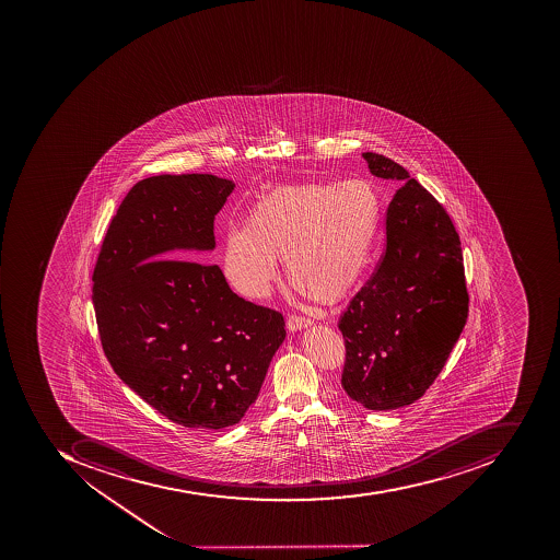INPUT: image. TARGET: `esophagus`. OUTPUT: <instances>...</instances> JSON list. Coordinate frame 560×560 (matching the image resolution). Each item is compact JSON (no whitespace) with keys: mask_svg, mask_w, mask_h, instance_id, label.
Segmentation results:
<instances>
[{"mask_svg":"<svg viewBox=\"0 0 560 560\" xmlns=\"http://www.w3.org/2000/svg\"><path fill=\"white\" fill-rule=\"evenodd\" d=\"M288 330H291V332H296V330L305 329V327L312 326V322H310V318L300 317V315H290L288 317Z\"/></svg>","mask_w":560,"mask_h":560,"instance_id":"obj_1","label":"esophagus"}]
</instances>
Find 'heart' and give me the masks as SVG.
Masks as SVG:
<instances>
[{
  "label": "heart",
  "mask_w": 560,
  "mask_h": 560,
  "mask_svg": "<svg viewBox=\"0 0 560 560\" xmlns=\"http://www.w3.org/2000/svg\"><path fill=\"white\" fill-rule=\"evenodd\" d=\"M381 214V195L361 179L276 188L252 207L245 226L224 234V276L242 296L266 300L279 281L276 258H284L294 290L339 302L365 278Z\"/></svg>",
  "instance_id": "heart-1"
}]
</instances>
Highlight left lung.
<instances>
[{"label": "left lung", "instance_id": "8db88e82", "mask_svg": "<svg viewBox=\"0 0 560 560\" xmlns=\"http://www.w3.org/2000/svg\"><path fill=\"white\" fill-rule=\"evenodd\" d=\"M370 173L396 183L377 272L339 318L342 389L373 411L423 396L465 329L468 291L456 228L444 207L393 159L363 152Z\"/></svg>", "mask_w": 560, "mask_h": 560}]
</instances>
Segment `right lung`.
Listing matches in <instances>:
<instances>
[{"label":"right lung","instance_id":"1","mask_svg":"<svg viewBox=\"0 0 560 560\" xmlns=\"http://www.w3.org/2000/svg\"><path fill=\"white\" fill-rule=\"evenodd\" d=\"M214 175H159L128 191L95 264V320L125 384L187 429L238 423L285 338L275 310L231 291L214 219L234 190ZM173 254L190 261H161Z\"/></svg>","mask_w":560,"mask_h":560}]
</instances>
